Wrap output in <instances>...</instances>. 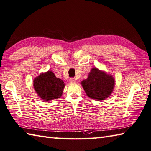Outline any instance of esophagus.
Listing matches in <instances>:
<instances>
[{
  "instance_id": "34e87169",
  "label": "esophagus",
  "mask_w": 151,
  "mask_h": 151,
  "mask_svg": "<svg viewBox=\"0 0 151 151\" xmlns=\"http://www.w3.org/2000/svg\"><path fill=\"white\" fill-rule=\"evenodd\" d=\"M70 82L71 83H76V79L75 78H70Z\"/></svg>"
}]
</instances>
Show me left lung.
Masks as SVG:
<instances>
[{"label":"left lung","instance_id":"8db88e82","mask_svg":"<svg viewBox=\"0 0 151 151\" xmlns=\"http://www.w3.org/2000/svg\"><path fill=\"white\" fill-rule=\"evenodd\" d=\"M81 83L88 97L96 100H103L112 93L115 81L112 76L97 68H93L89 72L87 79L82 81Z\"/></svg>","mask_w":151,"mask_h":151}]
</instances>
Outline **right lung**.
Returning a JSON list of instances; mask_svg holds the SVG:
<instances>
[{
	"label": "right lung",
	"mask_w": 151,
	"mask_h": 151,
	"mask_svg": "<svg viewBox=\"0 0 151 151\" xmlns=\"http://www.w3.org/2000/svg\"><path fill=\"white\" fill-rule=\"evenodd\" d=\"M33 86L39 97L49 101L62 96L65 84L62 79L57 78L53 72L48 71L41 73L34 79Z\"/></svg>",
	"instance_id": "1"
}]
</instances>
